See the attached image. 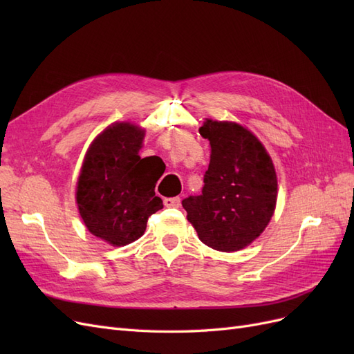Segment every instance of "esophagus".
I'll return each mask as SVG.
<instances>
[{
    "label": "esophagus",
    "instance_id": "1",
    "mask_svg": "<svg viewBox=\"0 0 354 354\" xmlns=\"http://www.w3.org/2000/svg\"><path fill=\"white\" fill-rule=\"evenodd\" d=\"M164 205L167 208H178L181 205V199L178 196H176V198H165L164 199Z\"/></svg>",
    "mask_w": 354,
    "mask_h": 354
}]
</instances>
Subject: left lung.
<instances>
[{
	"label": "left lung",
	"instance_id": "1",
	"mask_svg": "<svg viewBox=\"0 0 354 354\" xmlns=\"http://www.w3.org/2000/svg\"><path fill=\"white\" fill-rule=\"evenodd\" d=\"M211 145L202 194L183 199L199 239L223 252L250 245L269 224L277 195L274 167L251 131L207 120L199 130Z\"/></svg>",
	"mask_w": 354,
	"mask_h": 354
}]
</instances>
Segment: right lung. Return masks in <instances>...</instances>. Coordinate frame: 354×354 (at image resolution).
<instances>
[{"label":"right lung","instance_id":"obj_1","mask_svg":"<svg viewBox=\"0 0 354 354\" xmlns=\"http://www.w3.org/2000/svg\"><path fill=\"white\" fill-rule=\"evenodd\" d=\"M145 131L128 122L106 128L85 155L77 203L87 229L115 246L142 236L147 218L162 208L155 196L159 167L138 156Z\"/></svg>","mask_w":354,"mask_h":354}]
</instances>
